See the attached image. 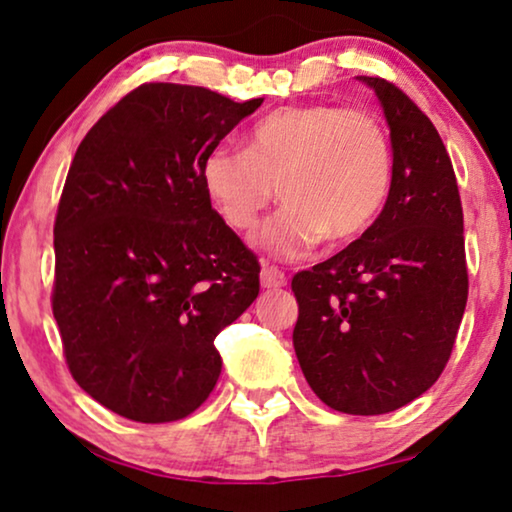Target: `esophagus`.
Returning <instances> with one entry per match:
<instances>
[{
    "mask_svg": "<svg viewBox=\"0 0 512 512\" xmlns=\"http://www.w3.org/2000/svg\"><path fill=\"white\" fill-rule=\"evenodd\" d=\"M286 284V275L275 265H263L261 270V286L263 289H282Z\"/></svg>",
    "mask_w": 512,
    "mask_h": 512,
    "instance_id": "esophagus-1",
    "label": "esophagus"
}]
</instances>
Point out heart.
I'll return each instance as SVG.
<instances>
[{
	"instance_id": "1",
	"label": "heart",
	"mask_w": 512,
	"mask_h": 512,
	"mask_svg": "<svg viewBox=\"0 0 512 512\" xmlns=\"http://www.w3.org/2000/svg\"><path fill=\"white\" fill-rule=\"evenodd\" d=\"M200 181L237 233L256 228L275 198L286 202L258 235L277 258H300L321 237L354 240L373 226L391 188V146L373 116L338 104H289L251 125L244 151H207Z\"/></svg>"
}]
</instances>
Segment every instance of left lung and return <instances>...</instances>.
<instances>
[{
  "label": "left lung",
  "mask_w": 512,
  "mask_h": 512,
  "mask_svg": "<svg viewBox=\"0 0 512 512\" xmlns=\"http://www.w3.org/2000/svg\"><path fill=\"white\" fill-rule=\"evenodd\" d=\"M359 79L389 123V198L359 240L293 277V347L328 408L384 415L422 396L450 361L468 298L464 212L429 116L394 83Z\"/></svg>",
  "instance_id": "left-lung-1"
}]
</instances>
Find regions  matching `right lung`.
<instances>
[{
  "mask_svg": "<svg viewBox=\"0 0 512 512\" xmlns=\"http://www.w3.org/2000/svg\"><path fill=\"white\" fill-rule=\"evenodd\" d=\"M261 104L144 83L76 149L53 228V317L79 387L132 422L198 410L221 375L214 338L258 296V258L212 209L200 165Z\"/></svg>",
  "mask_w": 512,
  "mask_h": 512,
  "instance_id": "obj_1",
  "label": "right lung"
}]
</instances>
